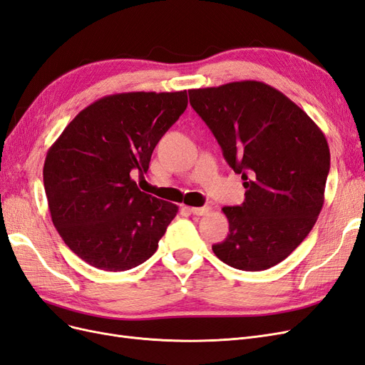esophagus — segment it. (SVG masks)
Returning a JSON list of instances; mask_svg holds the SVG:
<instances>
[{
  "instance_id": "esophagus-1",
  "label": "esophagus",
  "mask_w": 365,
  "mask_h": 365,
  "mask_svg": "<svg viewBox=\"0 0 365 365\" xmlns=\"http://www.w3.org/2000/svg\"><path fill=\"white\" fill-rule=\"evenodd\" d=\"M190 212L193 215H196V216H204V215H207L210 212V207H207V205L205 207H192Z\"/></svg>"
}]
</instances>
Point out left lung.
<instances>
[{
    "instance_id": "left-lung-1",
    "label": "left lung",
    "mask_w": 365,
    "mask_h": 365,
    "mask_svg": "<svg viewBox=\"0 0 365 365\" xmlns=\"http://www.w3.org/2000/svg\"><path fill=\"white\" fill-rule=\"evenodd\" d=\"M189 97L247 190L240 205L222 208L230 233L213 252L236 269H268L302 244L322 212L326 137L300 106L263 82L200 88Z\"/></svg>"
}]
</instances>
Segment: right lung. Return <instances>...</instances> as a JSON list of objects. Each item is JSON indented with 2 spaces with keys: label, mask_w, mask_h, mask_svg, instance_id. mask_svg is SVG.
I'll return each instance as SVG.
<instances>
[{
  "label": "right lung",
  "mask_w": 365,
  "mask_h": 365,
  "mask_svg": "<svg viewBox=\"0 0 365 365\" xmlns=\"http://www.w3.org/2000/svg\"><path fill=\"white\" fill-rule=\"evenodd\" d=\"M187 108V91L121 93L77 114L48 149L43 187L53 225L91 267L126 271L158 248L178 207L141 192L134 176Z\"/></svg>",
  "instance_id": "right-lung-1"
}]
</instances>
